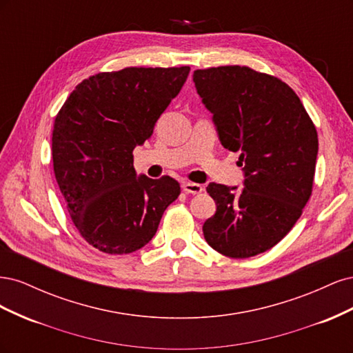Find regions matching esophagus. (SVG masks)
<instances>
[{"instance_id":"esophagus-1","label":"esophagus","mask_w":353,"mask_h":353,"mask_svg":"<svg viewBox=\"0 0 353 353\" xmlns=\"http://www.w3.org/2000/svg\"><path fill=\"white\" fill-rule=\"evenodd\" d=\"M183 188H184V191H185L187 194H200L201 191L205 190L200 184L190 183V181H188V183H184V184H183Z\"/></svg>"}]
</instances>
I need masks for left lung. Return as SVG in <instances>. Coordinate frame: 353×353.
<instances>
[{
  "label": "left lung",
  "instance_id": "left-lung-1",
  "mask_svg": "<svg viewBox=\"0 0 353 353\" xmlns=\"http://www.w3.org/2000/svg\"><path fill=\"white\" fill-rule=\"evenodd\" d=\"M193 81L221 144L240 153L245 178L241 190L208 185L216 212L203 234L221 254L250 258L287 236L312 194L315 125L297 94L272 74L236 65L197 69Z\"/></svg>",
  "mask_w": 353,
  "mask_h": 353
}]
</instances>
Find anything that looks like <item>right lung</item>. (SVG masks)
Instances as JSON below:
<instances>
[{
    "label": "right lung",
    "instance_id": "add662e5",
    "mask_svg": "<svg viewBox=\"0 0 353 353\" xmlns=\"http://www.w3.org/2000/svg\"><path fill=\"white\" fill-rule=\"evenodd\" d=\"M188 73V66L100 72L78 83L56 116V181L74 227L103 253L141 249L181 193L168 175L137 176L132 152L152 137Z\"/></svg>",
    "mask_w": 353,
    "mask_h": 353
}]
</instances>
